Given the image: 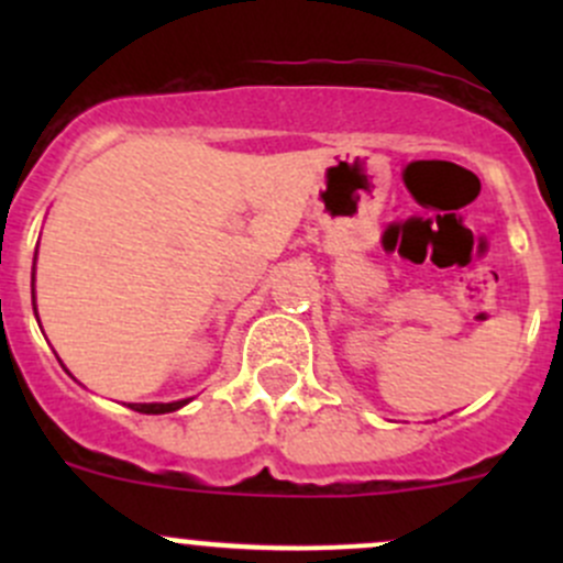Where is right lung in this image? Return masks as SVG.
Masks as SVG:
<instances>
[{"label": "right lung", "instance_id": "add662e5", "mask_svg": "<svg viewBox=\"0 0 563 563\" xmlns=\"http://www.w3.org/2000/svg\"><path fill=\"white\" fill-rule=\"evenodd\" d=\"M32 286H35V277H32ZM32 297H35V288H32ZM187 400H176V402H133L130 408H135L139 413H168L176 411V408L185 406Z\"/></svg>", "mask_w": 563, "mask_h": 563}]
</instances>
